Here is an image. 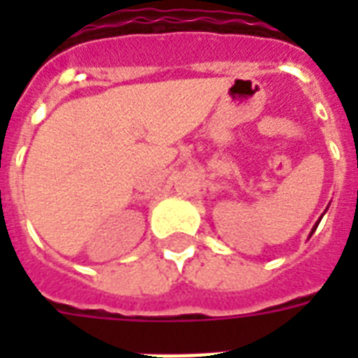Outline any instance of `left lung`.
<instances>
[{"mask_svg":"<svg viewBox=\"0 0 358 358\" xmlns=\"http://www.w3.org/2000/svg\"><path fill=\"white\" fill-rule=\"evenodd\" d=\"M320 221H322V219H320ZM320 221H317V223H316V224H314V229H312L310 236H312V234H314V232H316V229H317V224H320Z\"/></svg>","mask_w":358,"mask_h":358,"instance_id":"left-lung-1","label":"left lung"}]
</instances>
